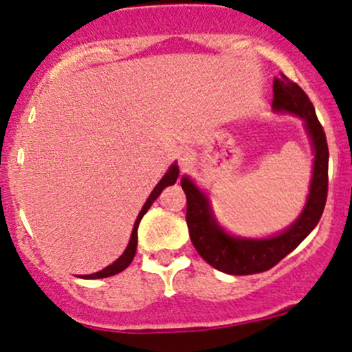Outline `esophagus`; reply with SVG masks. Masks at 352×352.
I'll return each instance as SVG.
<instances>
[{"instance_id": "34e87169", "label": "esophagus", "mask_w": 352, "mask_h": 352, "mask_svg": "<svg viewBox=\"0 0 352 352\" xmlns=\"http://www.w3.org/2000/svg\"><path fill=\"white\" fill-rule=\"evenodd\" d=\"M179 160L182 165H188L193 160V152L188 151V148H182L179 152Z\"/></svg>"}]
</instances>
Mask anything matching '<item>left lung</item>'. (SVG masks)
I'll use <instances>...</instances> for the list:
<instances>
[{"label": "left lung", "mask_w": 352, "mask_h": 352, "mask_svg": "<svg viewBox=\"0 0 352 352\" xmlns=\"http://www.w3.org/2000/svg\"><path fill=\"white\" fill-rule=\"evenodd\" d=\"M273 109L286 111L305 119L306 131L314 147L313 180L306 207L296 221L280 235L265 240L230 236L223 232L210 210L208 199L184 177L182 188L187 195V227L197 253L213 268L228 274H254L280 263L318 225L328 199L329 151L326 134L306 92L281 74L273 82Z\"/></svg>", "instance_id": "obj_1"}]
</instances>
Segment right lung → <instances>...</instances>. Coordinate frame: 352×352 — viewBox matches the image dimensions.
I'll list each match as a JSON object with an SVG mask.
<instances>
[{"instance_id": "1", "label": "right lung", "mask_w": 352, "mask_h": 352, "mask_svg": "<svg viewBox=\"0 0 352 352\" xmlns=\"http://www.w3.org/2000/svg\"><path fill=\"white\" fill-rule=\"evenodd\" d=\"M177 177H179V167L177 165H172L170 168H168V172L165 173L164 179L157 184V187L153 188V192L148 195L147 201H145V205L140 210L139 217H137L135 220V225H134V230H132V235H131V241H129L127 248H125V252L122 253V256L117 258L112 265H109L107 268H104L102 272L99 273H94V274H86V276L82 278H87V280H96V278H107V276H112V274H117L120 272H124L125 268H127L129 265L132 263V260H134V254H135V250H137V228H139V223L140 220H142V217L147 213V210L151 208V205L153 204V200L157 199V197L162 193V190L165 187H168V185H173L177 182Z\"/></svg>"}]
</instances>
